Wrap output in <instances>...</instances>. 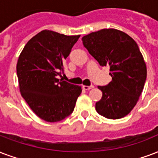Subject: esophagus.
I'll list each match as a JSON object with an SVG mask.
<instances>
[{
  "label": "esophagus",
  "mask_w": 158,
  "mask_h": 158,
  "mask_svg": "<svg viewBox=\"0 0 158 158\" xmlns=\"http://www.w3.org/2000/svg\"><path fill=\"white\" fill-rule=\"evenodd\" d=\"M94 88V85H90V86H86V85H84L83 86V89L85 90H89L91 89H93Z\"/></svg>",
  "instance_id": "1"
}]
</instances>
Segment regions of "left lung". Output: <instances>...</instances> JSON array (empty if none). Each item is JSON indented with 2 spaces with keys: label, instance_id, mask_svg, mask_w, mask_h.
<instances>
[{
  "label": "left lung",
  "instance_id": "obj_1",
  "mask_svg": "<svg viewBox=\"0 0 158 158\" xmlns=\"http://www.w3.org/2000/svg\"><path fill=\"white\" fill-rule=\"evenodd\" d=\"M84 46L101 66H109L112 81L98 86L103 93L96 111L109 119H119L137 104L147 79V67L135 40L115 29H103L82 38Z\"/></svg>",
  "mask_w": 158,
  "mask_h": 158
}]
</instances>
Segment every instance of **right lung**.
<instances>
[{
	"label": "right lung",
	"instance_id": "obj_1",
	"mask_svg": "<svg viewBox=\"0 0 158 158\" xmlns=\"http://www.w3.org/2000/svg\"><path fill=\"white\" fill-rule=\"evenodd\" d=\"M79 36L44 30L27 42L19 56L16 73L21 96L46 122L69 116L82 92L80 86L58 79Z\"/></svg>",
	"mask_w": 158,
	"mask_h": 158
}]
</instances>
